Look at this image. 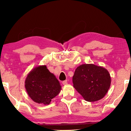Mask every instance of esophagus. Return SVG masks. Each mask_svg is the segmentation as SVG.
Segmentation results:
<instances>
[{
    "mask_svg": "<svg viewBox=\"0 0 131 131\" xmlns=\"http://www.w3.org/2000/svg\"><path fill=\"white\" fill-rule=\"evenodd\" d=\"M62 84H63V85H67V84H68V81H67V80L63 81H62Z\"/></svg>",
    "mask_w": 131,
    "mask_h": 131,
    "instance_id": "34e87169",
    "label": "esophagus"
}]
</instances>
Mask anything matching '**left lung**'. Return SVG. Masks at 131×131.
Returning a JSON list of instances; mask_svg holds the SVG:
<instances>
[{
  "mask_svg": "<svg viewBox=\"0 0 131 131\" xmlns=\"http://www.w3.org/2000/svg\"><path fill=\"white\" fill-rule=\"evenodd\" d=\"M73 87L86 101L95 102L107 94L111 84L108 70L94 64H83L75 70Z\"/></svg>",
  "mask_w": 131,
  "mask_h": 131,
  "instance_id": "8db88e82",
  "label": "left lung"
}]
</instances>
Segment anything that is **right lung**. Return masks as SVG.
I'll use <instances>...</instances> for the list:
<instances>
[{
    "label": "right lung",
    "mask_w": 131,
    "mask_h": 131,
    "mask_svg": "<svg viewBox=\"0 0 131 131\" xmlns=\"http://www.w3.org/2000/svg\"><path fill=\"white\" fill-rule=\"evenodd\" d=\"M25 87L29 96L35 102L45 105H49L61 90L59 81L46 65L35 67L29 73Z\"/></svg>",
    "instance_id": "obj_1"
}]
</instances>
